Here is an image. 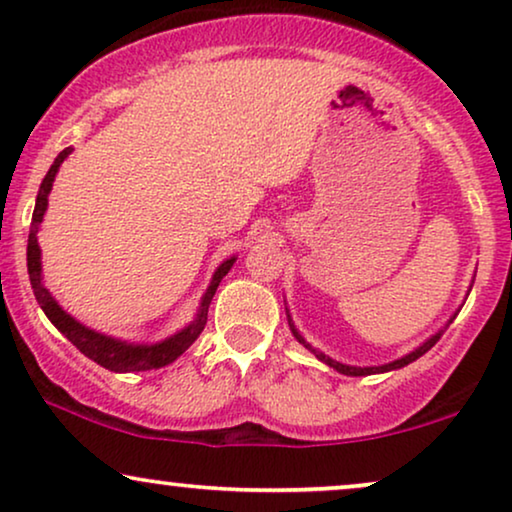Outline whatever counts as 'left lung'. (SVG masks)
Instances as JSON below:
<instances>
[{
	"label": "left lung",
	"instance_id": "left-lung-1",
	"mask_svg": "<svg viewBox=\"0 0 512 512\" xmlns=\"http://www.w3.org/2000/svg\"><path fill=\"white\" fill-rule=\"evenodd\" d=\"M454 317H457V314H454ZM454 317L447 321V324H452L454 321ZM289 326H291V333H293V338H296L300 345H303L305 349H310V352L317 356L319 361H324L326 366H331L333 370H338V373H342V375H352V377H361V375H375V373H389V370H396V368H403V366H408V363H412V361H417L419 356L422 354H426L429 352V349L436 345V342L440 340V335H443L445 331H438L436 335H431L429 340L424 342V345H419L415 352H410V354H405V356H401V359H396V361H391V363H384V366H366V368H361V366H347V363H340V361H335V359H331V356H326L324 352H319V349H314L310 342H305V338L303 335L298 333V328L293 326V321H291V317H289Z\"/></svg>",
	"mask_w": 512,
	"mask_h": 512
}]
</instances>
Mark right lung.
Instances as JSON below:
<instances>
[{"instance_id":"right-lung-1","label":"right lung","mask_w":512,"mask_h":512,"mask_svg":"<svg viewBox=\"0 0 512 512\" xmlns=\"http://www.w3.org/2000/svg\"><path fill=\"white\" fill-rule=\"evenodd\" d=\"M69 153H72V146H67L65 151L58 153V158L53 160L51 170L41 181L39 193H37V205H34V214H32V226H30V237H27V272H30V282L34 289V298L41 305V310L51 324L58 328V331L65 335V338L72 342V345L79 349L81 354H86L88 359H93L95 363H100L102 368L114 370V373H135V370H153V368H163L167 363L177 361L181 354L186 352L188 347L198 340V335L202 333V328L207 324V312H209V303H212L216 289H219L221 279L228 275V270L233 268L235 256H230L223 261L219 268H216L212 282H209L205 296H202L200 310L195 314V319L188 324L186 328H181L179 333L170 335V338L156 342V345H135V342H125V340H116L109 338V335H102L93 331V328L83 326L76 321L74 317L62 310V307L55 303V298L48 293V289L41 282V249L37 242V233H39V223L44 221V212L48 207V193H51L55 174H58L62 160H65Z\"/></svg>"}]
</instances>
